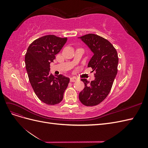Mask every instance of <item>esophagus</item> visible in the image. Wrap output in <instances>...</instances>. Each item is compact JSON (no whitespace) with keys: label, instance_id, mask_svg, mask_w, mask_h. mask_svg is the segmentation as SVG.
<instances>
[{"label":"esophagus","instance_id":"34e87169","mask_svg":"<svg viewBox=\"0 0 148 148\" xmlns=\"http://www.w3.org/2000/svg\"><path fill=\"white\" fill-rule=\"evenodd\" d=\"M78 78H76V77H72L70 78V82H75L76 81H77Z\"/></svg>","mask_w":148,"mask_h":148}]
</instances>
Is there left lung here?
I'll return each mask as SVG.
<instances>
[{"label": "left lung", "mask_w": 148, "mask_h": 148, "mask_svg": "<svg viewBox=\"0 0 148 148\" xmlns=\"http://www.w3.org/2000/svg\"><path fill=\"white\" fill-rule=\"evenodd\" d=\"M94 53L88 66L95 71L94 81L82 79L84 88L79 94V99L86 106H97L109 94L117 73V52L108 40L95 34L80 37Z\"/></svg>", "instance_id": "1"}]
</instances>
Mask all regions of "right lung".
<instances>
[{
  "label": "right lung",
  "mask_w": 148,
  "mask_h": 148,
  "mask_svg": "<svg viewBox=\"0 0 148 148\" xmlns=\"http://www.w3.org/2000/svg\"><path fill=\"white\" fill-rule=\"evenodd\" d=\"M66 38L49 34L39 38L29 46L25 57L30 84L39 99L48 105L60 103L70 82L64 75L49 72L51 62L56 59L66 42Z\"/></svg>",
  "instance_id": "obj_1"
}]
</instances>
